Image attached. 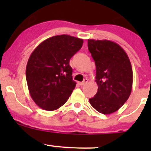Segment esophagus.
I'll use <instances>...</instances> for the list:
<instances>
[{
  "instance_id": "34e87169",
  "label": "esophagus",
  "mask_w": 151,
  "mask_h": 151,
  "mask_svg": "<svg viewBox=\"0 0 151 151\" xmlns=\"http://www.w3.org/2000/svg\"><path fill=\"white\" fill-rule=\"evenodd\" d=\"M88 79H85V80H83L82 83H79V85H85L87 83H88Z\"/></svg>"
}]
</instances>
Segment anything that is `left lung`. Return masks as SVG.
<instances>
[{
  "instance_id": "left-lung-1",
  "label": "left lung",
  "mask_w": 151,
  "mask_h": 151,
  "mask_svg": "<svg viewBox=\"0 0 151 151\" xmlns=\"http://www.w3.org/2000/svg\"><path fill=\"white\" fill-rule=\"evenodd\" d=\"M88 50L95 61L98 91L90 99L91 106L104 115L120 109L130 96L133 71L124 50L109 40H88Z\"/></svg>"
}]
</instances>
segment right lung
Instances as JSON below:
<instances>
[{
  "mask_svg": "<svg viewBox=\"0 0 151 151\" xmlns=\"http://www.w3.org/2000/svg\"><path fill=\"white\" fill-rule=\"evenodd\" d=\"M83 44L74 36H55L31 53L25 74L30 96L39 107L53 111L66 102L76 86L69 60Z\"/></svg>",
  "mask_w": 151,
  "mask_h": 151,
  "instance_id": "add662e5",
  "label": "right lung"
}]
</instances>
